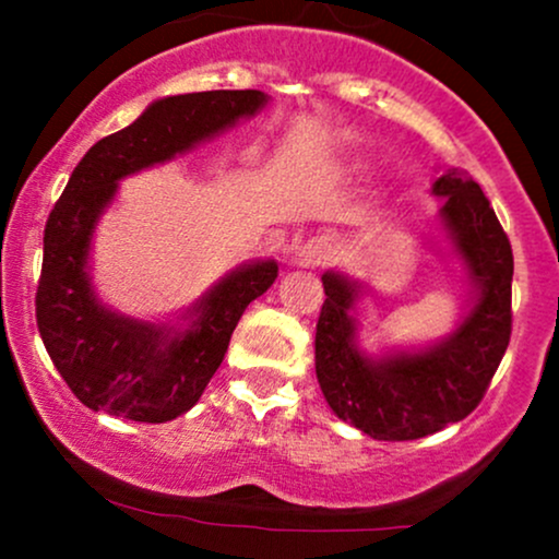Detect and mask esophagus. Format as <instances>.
<instances>
[{
	"mask_svg": "<svg viewBox=\"0 0 559 559\" xmlns=\"http://www.w3.org/2000/svg\"><path fill=\"white\" fill-rule=\"evenodd\" d=\"M324 257H326V246L321 238L306 240V243L295 251L297 264H302V267H316V264H321V259Z\"/></svg>",
	"mask_w": 559,
	"mask_h": 559,
	"instance_id": "34e87169",
	"label": "esophagus"
}]
</instances>
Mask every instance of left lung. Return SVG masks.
I'll use <instances>...</instances> for the list:
<instances>
[{"label": "left lung", "mask_w": 559, "mask_h": 559, "mask_svg": "<svg viewBox=\"0 0 559 559\" xmlns=\"http://www.w3.org/2000/svg\"><path fill=\"white\" fill-rule=\"evenodd\" d=\"M443 197L441 222L465 259L478 297L460 330L419 354L368 359L354 348L348 308L357 286L324 273V306L316 324V379L330 408L376 441H416L465 419L481 397L511 341L514 253L481 186L449 170L432 183Z\"/></svg>", "instance_id": "obj_1"}]
</instances>
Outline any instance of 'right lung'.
<instances>
[{
  "instance_id": "1",
  "label": "right lung",
  "mask_w": 559,
  "mask_h": 559,
  "mask_svg": "<svg viewBox=\"0 0 559 559\" xmlns=\"http://www.w3.org/2000/svg\"><path fill=\"white\" fill-rule=\"evenodd\" d=\"M264 103L267 97L253 88L165 97L94 143L72 170L45 224L35 313L56 370L92 411L148 425L186 414L222 365L248 302L278 278L275 262L235 270L197 302L191 330L173 335L107 311L86 275L94 224L123 175L183 154Z\"/></svg>"
}]
</instances>
